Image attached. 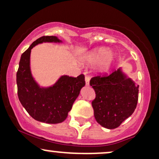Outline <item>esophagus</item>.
I'll list each match as a JSON object with an SVG mask.
<instances>
[{"label": "esophagus", "mask_w": 159, "mask_h": 159, "mask_svg": "<svg viewBox=\"0 0 159 159\" xmlns=\"http://www.w3.org/2000/svg\"><path fill=\"white\" fill-rule=\"evenodd\" d=\"M85 84H86V85H89L90 78L89 77V76H85Z\"/></svg>", "instance_id": "obj_1"}]
</instances>
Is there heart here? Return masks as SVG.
Masks as SVG:
<instances>
[{"instance_id": "b5f03b06", "label": "heart", "mask_w": 159, "mask_h": 159, "mask_svg": "<svg viewBox=\"0 0 159 159\" xmlns=\"http://www.w3.org/2000/svg\"><path fill=\"white\" fill-rule=\"evenodd\" d=\"M114 55L111 52H109L106 48H96L86 54L83 57L82 61L84 64L93 66L98 64L97 70L98 73H106L111 68Z\"/></svg>"}]
</instances>
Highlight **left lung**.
Here are the masks:
<instances>
[{
	"label": "left lung",
	"instance_id": "obj_1",
	"mask_svg": "<svg viewBox=\"0 0 159 159\" xmlns=\"http://www.w3.org/2000/svg\"><path fill=\"white\" fill-rule=\"evenodd\" d=\"M95 91L92 101L94 117L107 129L118 127L133 114L139 98V85L121 71L115 70L109 75L96 76L90 80Z\"/></svg>",
	"mask_w": 159,
	"mask_h": 159
}]
</instances>
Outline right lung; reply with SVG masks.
Instances as JSON below:
<instances>
[{"label": "right lung", "instance_id": "1", "mask_svg": "<svg viewBox=\"0 0 159 159\" xmlns=\"http://www.w3.org/2000/svg\"><path fill=\"white\" fill-rule=\"evenodd\" d=\"M60 43L55 36L38 38L22 54L17 72V95L20 103L33 119L41 122L57 124L67 118L68 113L85 85V76H62L53 86L40 88L31 73L30 54L33 47L42 43Z\"/></svg>", "mask_w": 159, "mask_h": 159}]
</instances>
